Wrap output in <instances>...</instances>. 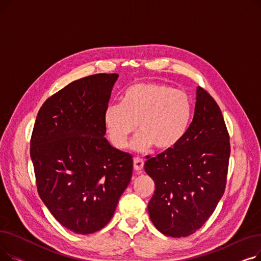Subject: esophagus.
<instances>
[{"mask_svg": "<svg viewBox=\"0 0 261 261\" xmlns=\"http://www.w3.org/2000/svg\"><path fill=\"white\" fill-rule=\"evenodd\" d=\"M133 167H134V170L141 172L144 168V161L140 158H135L133 161Z\"/></svg>", "mask_w": 261, "mask_h": 261, "instance_id": "34e87169", "label": "esophagus"}]
</instances>
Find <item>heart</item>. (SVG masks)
Listing matches in <instances>:
<instances>
[{
    "label": "heart",
    "instance_id": "heart-1",
    "mask_svg": "<svg viewBox=\"0 0 261 261\" xmlns=\"http://www.w3.org/2000/svg\"><path fill=\"white\" fill-rule=\"evenodd\" d=\"M190 95L161 82H138L122 94L121 103L109 105L105 123L114 147L122 148L136 126L141 131L131 146L146 151L152 146L166 151L184 138L193 116Z\"/></svg>",
    "mask_w": 261,
    "mask_h": 261
}]
</instances>
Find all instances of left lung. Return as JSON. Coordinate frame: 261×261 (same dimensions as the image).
Returning a JSON list of instances; mask_svg holds the SVG:
<instances>
[{"mask_svg":"<svg viewBox=\"0 0 261 261\" xmlns=\"http://www.w3.org/2000/svg\"><path fill=\"white\" fill-rule=\"evenodd\" d=\"M229 154L221 110L198 87L194 118L184 138L156 156H146L145 171L155 184L148 212L161 232L187 237L206 222L224 194Z\"/></svg>","mask_w":261,"mask_h":261,"instance_id":"obj_1","label":"left lung"}]
</instances>
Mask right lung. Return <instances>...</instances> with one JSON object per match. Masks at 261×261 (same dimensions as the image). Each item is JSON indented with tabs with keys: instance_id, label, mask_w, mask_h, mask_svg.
Masks as SVG:
<instances>
[{
	"instance_id": "1",
	"label": "right lung",
	"mask_w": 261,
	"mask_h": 261,
	"mask_svg": "<svg viewBox=\"0 0 261 261\" xmlns=\"http://www.w3.org/2000/svg\"><path fill=\"white\" fill-rule=\"evenodd\" d=\"M117 74L71 82L40 108L31 139L38 194L55 219L76 234L111 220L130 183L132 155L105 138V111Z\"/></svg>"
}]
</instances>
